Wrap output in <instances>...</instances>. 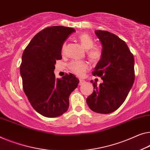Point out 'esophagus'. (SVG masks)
<instances>
[{
  "mask_svg": "<svg viewBox=\"0 0 150 150\" xmlns=\"http://www.w3.org/2000/svg\"><path fill=\"white\" fill-rule=\"evenodd\" d=\"M85 83V81L83 79H80L79 80V86H81V85H83Z\"/></svg>",
  "mask_w": 150,
  "mask_h": 150,
  "instance_id": "obj_1",
  "label": "esophagus"
}]
</instances>
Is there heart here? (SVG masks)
Returning a JSON list of instances; mask_svg holds the SVG:
<instances>
[{
  "mask_svg": "<svg viewBox=\"0 0 150 150\" xmlns=\"http://www.w3.org/2000/svg\"><path fill=\"white\" fill-rule=\"evenodd\" d=\"M78 40L83 48L87 50L86 54L89 61L94 64L100 62L102 57V51L99 47L94 46V42L90 35L87 33H82L78 36ZM66 44L64 43L61 48L62 53L64 52ZM69 67L75 75L81 77L88 69V64L86 61H73L69 63Z\"/></svg>",
  "mask_w": 150,
  "mask_h": 150,
  "instance_id": "obj_1",
  "label": "heart"
}]
</instances>
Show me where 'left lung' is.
<instances>
[{
  "label": "left lung",
  "mask_w": 150,
  "mask_h": 150,
  "mask_svg": "<svg viewBox=\"0 0 150 150\" xmlns=\"http://www.w3.org/2000/svg\"><path fill=\"white\" fill-rule=\"evenodd\" d=\"M102 44V57L92 72L103 83H93V92L86 102L91 110L109 114L115 111L126 100L135 80L134 57L128 46L117 35L107 31L96 30Z\"/></svg>",
  "instance_id": "8db88e82"
}]
</instances>
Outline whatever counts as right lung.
Listing matches in <instances>:
<instances>
[{
	"label": "right lung",
	"mask_w": 150,
	"mask_h": 150,
	"mask_svg": "<svg viewBox=\"0 0 150 150\" xmlns=\"http://www.w3.org/2000/svg\"><path fill=\"white\" fill-rule=\"evenodd\" d=\"M72 28L51 26L44 28L31 40L22 54L20 73L23 89L35 111L48 118L57 117L67 111L69 96L79 80L69 73L56 79V61L62 59V44Z\"/></svg>",
	"instance_id": "1"
}]
</instances>
